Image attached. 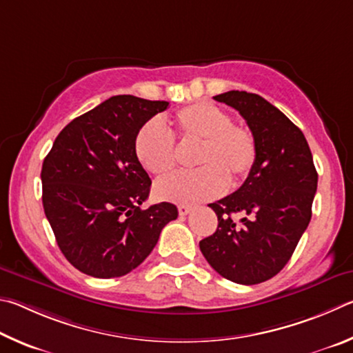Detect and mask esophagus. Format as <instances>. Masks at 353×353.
Instances as JSON below:
<instances>
[{"instance_id": "obj_1", "label": "esophagus", "mask_w": 353, "mask_h": 353, "mask_svg": "<svg viewBox=\"0 0 353 353\" xmlns=\"http://www.w3.org/2000/svg\"><path fill=\"white\" fill-rule=\"evenodd\" d=\"M190 211H192V206H189V205L178 206V212H180V215H188Z\"/></svg>"}]
</instances>
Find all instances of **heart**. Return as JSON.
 <instances>
[{
  "label": "heart",
  "mask_w": 353,
  "mask_h": 353,
  "mask_svg": "<svg viewBox=\"0 0 353 353\" xmlns=\"http://www.w3.org/2000/svg\"><path fill=\"white\" fill-rule=\"evenodd\" d=\"M173 127L183 145H195L194 165L200 169L175 173L154 184L159 200L190 203L220 195L226 183L237 184L256 164L257 144L250 128L232 123V117L212 103H194L178 110ZM139 164L154 176L175 169L176 145L164 123L150 121L134 138Z\"/></svg>",
  "instance_id": "b5f03b06"
}]
</instances>
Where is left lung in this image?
I'll return each mask as SVG.
<instances>
[{
  "label": "left lung",
  "instance_id": "8db88e82",
  "mask_svg": "<svg viewBox=\"0 0 353 353\" xmlns=\"http://www.w3.org/2000/svg\"><path fill=\"white\" fill-rule=\"evenodd\" d=\"M236 108L257 144V158L236 192L209 208L219 226L200 250L225 279L254 285L285 267L312 219L318 173L304 133L259 94L228 91L214 97ZM242 213L240 222L232 220Z\"/></svg>",
  "mask_w": 353,
  "mask_h": 353
}]
</instances>
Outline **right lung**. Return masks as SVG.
<instances>
[{"mask_svg":"<svg viewBox=\"0 0 353 353\" xmlns=\"http://www.w3.org/2000/svg\"><path fill=\"white\" fill-rule=\"evenodd\" d=\"M169 107L113 96L76 117L43 161V208L60 251L82 273L110 279L145 261L159 234L178 217L172 203L148 209L152 180L134 153L142 125Z\"/></svg>","mask_w":353,"mask_h":353,"instance_id":"right-lung-1","label":"right lung"}]
</instances>
